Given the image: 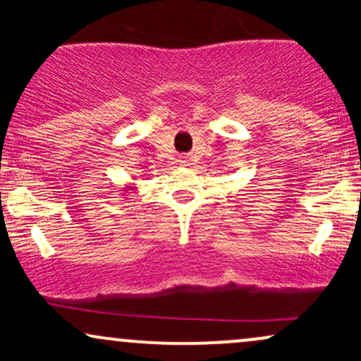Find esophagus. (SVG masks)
<instances>
[{"label":"esophagus","instance_id":"34e87169","mask_svg":"<svg viewBox=\"0 0 361 361\" xmlns=\"http://www.w3.org/2000/svg\"><path fill=\"white\" fill-rule=\"evenodd\" d=\"M183 164H186V166H188V164H192V157H183Z\"/></svg>","mask_w":361,"mask_h":361}]
</instances>
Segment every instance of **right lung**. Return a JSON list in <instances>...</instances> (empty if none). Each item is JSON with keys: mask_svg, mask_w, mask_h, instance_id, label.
<instances>
[{"mask_svg": "<svg viewBox=\"0 0 361 361\" xmlns=\"http://www.w3.org/2000/svg\"><path fill=\"white\" fill-rule=\"evenodd\" d=\"M128 190H135V186H134V183H132V185H128V186H126V188H123V190H122V192H126V193H130V192H128Z\"/></svg>", "mask_w": 361, "mask_h": 361, "instance_id": "1", "label": "right lung"}]
</instances>
